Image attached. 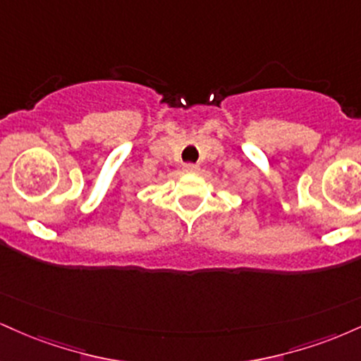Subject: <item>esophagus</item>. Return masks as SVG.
<instances>
[{
	"label": "esophagus",
	"instance_id": "obj_1",
	"mask_svg": "<svg viewBox=\"0 0 361 361\" xmlns=\"http://www.w3.org/2000/svg\"><path fill=\"white\" fill-rule=\"evenodd\" d=\"M198 168L197 164H193V163H186V164H183V171L185 173H197L198 171Z\"/></svg>",
	"mask_w": 361,
	"mask_h": 361
}]
</instances>
